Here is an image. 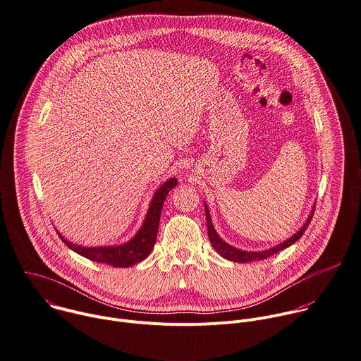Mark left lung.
<instances>
[{
    "label": "left lung",
    "instance_id": "left-lung-1",
    "mask_svg": "<svg viewBox=\"0 0 361 361\" xmlns=\"http://www.w3.org/2000/svg\"><path fill=\"white\" fill-rule=\"evenodd\" d=\"M205 205V218H207V229H208V238H209V243L211 245L214 247V250L225 259L228 261H232V262H238V264H245V262H254V261H261V259H267L275 254H278L279 251L285 250V248H289L292 244H295L298 239H300V236L303 235V232L306 231V228L309 226V222L312 221V216H313V212H314V207L312 208L306 222L302 225V228L293 233L290 238H288L286 241L278 244L276 247H272L269 250H265V251H244V250H238L229 244H226L224 239L216 233L214 225H212V219H211V215H209V209H208V205L204 202Z\"/></svg>",
    "mask_w": 361,
    "mask_h": 361
}]
</instances>
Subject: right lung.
I'll use <instances>...</instances> for the list:
<instances>
[{
  "mask_svg": "<svg viewBox=\"0 0 361 361\" xmlns=\"http://www.w3.org/2000/svg\"><path fill=\"white\" fill-rule=\"evenodd\" d=\"M176 185H177V178L173 177V178H169L166 183H163V185H160V188L156 190V192L152 198L150 207L147 209L146 218L143 221V225L136 232V235L125 244L111 245V247L87 248V247H82V245L69 243L68 239H65L62 236V233H59L58 231L56 232H58L59 238L65 243V245H68V248H71L76 254L93 261V262L107 264L114 268L133 267L135 264L146 259L150 255V252L153 251L157 232H159V222H160V215H161V208H163L164 200H166L167 194L170 192V190L174 188Z\"/></svg>",
  "mask_w": 361,
  "mask_h": 361,
  "instance_id": "1",
  "label": "right lung"
}]
</instances>
